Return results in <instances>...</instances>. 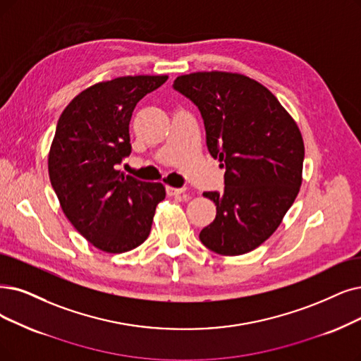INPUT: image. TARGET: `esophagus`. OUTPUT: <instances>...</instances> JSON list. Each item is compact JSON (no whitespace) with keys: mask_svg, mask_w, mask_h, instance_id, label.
I'll list each match as a JSON object with an SVG mask.
<instances>
[{"mask_svg":"<svg viewBox=\"0 0 361 361\" xmlns=\"http://www.w3.org/2000/svg\"><path fill=\"white\" fill-rule=\"evenodd\" d=\"M166 191H167V195L173 197V195H180V194H183V192H185V188H173V186H167Z\"/></svg>","mask_w":361,"mask_h":361,"instance_id":"34e87169","label":"esophagus"}]
</instances>
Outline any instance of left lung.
Returning <instances> with one entry per match:
<instances>
[{"label":"left lung","mask_w":361,"mask_h":361,"mask_svg":"<svg viewBox=\"0 0 361 361\" xmlns=\"http://www.w3.org/2000/svg\"><path fill=\"white\" fill-rule=\"evenodd\" d=\"M173 89L198 108L210 155L225 169L214 221L200 240L225 256L255 250L279 228L299 192L304 140L277 97L257 81L231 72H194Z\"/></svg>","instance_id":"1"}]
</instances>
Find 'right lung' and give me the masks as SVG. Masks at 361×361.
I'll return each mask as SVG.
<instances>
[{
    "mask_svg": "<svg viewBox=\"0 0 361 361\" xmlns=\"http://www.w3.org/2000/svg\"><path fill=\"white\" fill-rule=\"evenodd\" d=\"M167 75L120 77L81 92L62 112L49 154V175L63 213L94 247L132 250L151 233L163 183L123 175L132 152L128 124L139 100Z\"/></svg>",
    "mask_w": 361,
    "mask_h": 361,
    "instance_id": "1",
    "label": "right lung"
}]
</instances>
